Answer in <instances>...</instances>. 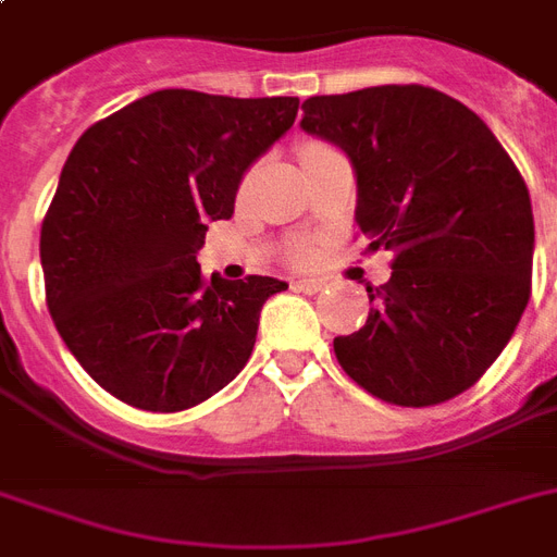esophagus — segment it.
Instances as JSON below:
<instances>
[{
    "label": "esophagus",
    "instance_id": "34e87169",
    "mask_svg": "<svg viewBox=\"0 0 557 557\" xmlns=\"http://www.w3.org/2000/svg\"><path fill=\"white\" fill-rule=\"evenodd\" d=\"M292 288H295V292H304V295H318V292L326 288V283H321V280H295Z\"/></svg>",
    "mask_w": 557,
    "mask_h": 557
}]
</instances>
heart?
<instances>
[{"mask_svg": "<svg viewBox=\"0 0 557 557\" xmlns=\"http://www.w3.org/2000/svg\"><path fill=\"white\" fill-rule=\"evenodd\" d=\"M292 260H295L297 265H312L314 248H309V245H297L295 251H292Z\"/></svg>", "mask_w": 557, "mask_h": 557, "instance_id": "1", "label": "heart"}]
</instances>
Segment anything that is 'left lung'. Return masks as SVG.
<instances>
[{
    "label": "left lung",
    "mask_w": 557,
    "mask_h": 557,
    "mask_svg": "<svg viewBox=\"0 0 557 557\" xmlns=\"http://www.w3.org/2000/svg\"><path fill=\"white\" fill-rule=\"evenodd\" d=\"M300 126L347 152L358 227L393 251L387 283L367 286V323L332 344L338 364L398 407L474 387L532 295L535 219L509 152L480 115L419 83L318 95Z\"/></svg>",
    "instance_id": "left-lung-1"
}]
</instances>
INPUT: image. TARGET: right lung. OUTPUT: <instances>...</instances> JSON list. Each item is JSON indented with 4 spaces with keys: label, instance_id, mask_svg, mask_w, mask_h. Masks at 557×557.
I'll list each match as a JSON object with an SVG mask.
<instances>
[{
    "label": "right lung",
    "instance_id": "add662e5",
    "mask_svg": "<svg viewBox=\"0 0 557 557\" xmlns=\"http://www.w3.org/2000/svg\"><path fill=\"white\" fill-rule=\"evenodd\" d=\"M297 98L161 89L74 144L39 231L46 304L81 367L126 405L178 413L234 381L286 283L205 277L210 219L292 129Z\"/></svg>",
    "mask_w": 557,
    "mask_h": 557
}]
</instances>
